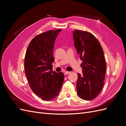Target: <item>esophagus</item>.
Listing matches in <instances>:
<instances>
[{"instance_id": "obj_1", "label": "esophagus", "mask_w": 126, "mask_h": 126, "mask_svg": "<svg viewBox=\"0 0 126 126\" xmlns=\"http://www.w3.org/2000/svg\"><path fill=\"white\" fill-rule=\"evenodd\" d=\"M70 73V71H65V72H64V74L65 75H66L67 74H69Z\"/></svg>"}]
</instances>
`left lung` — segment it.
I'll return each instance as SVG.
<instances>
[{"instance_id":"obj_1","label":"left lung","mask_w":126,"mask_h":126,"mask_svg":"<svg viewBox=\"0 0 126 126\" xmlns=\"http://www.w3.org/2000/svg\"><path fill=\"white\" fill-rule=\"evenodd\" d=\"M74 46L82 60V75L78 73V96L93 100L99 94L104 85L106 63L104 52L98 39L90 32L75 30L72 32Z\"/></svg>"}]
</instances>
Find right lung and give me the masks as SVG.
<instances>
[{"label": "right lung", "instance_id": "add662e5", "mask_svg": "<svg viewBox=\"0 0 126 126\" xmlns=\"http://www.w3.org/2000/svg\"><path fill=\"white\" fill-rule=\"evenodd\" d=\"M62 29L36 36L30 42L25 58V70L30 88L42 99L49 101L58 96L64 80L63 72L52 71L54 47Z\"/></svg>", "mask_w": 126, "mask_h": 126}]
</instances>
